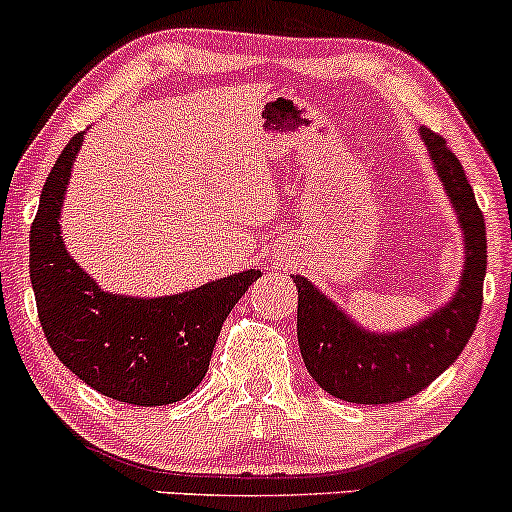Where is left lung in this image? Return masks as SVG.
<instances>
[{"instance_id":"8db88e82","label":"left lung","mask_w":512,"mask_h":512,"mask_svg":"<svg viewBox=\"0 0 512 512\" xmlns=\"http://www.w3.org/2000/svg\"><path fill=\"white\" fill-rule=\"evenodd\" d=\"M418 133L462 230V277L452 296L411 325L372 330L316 284L294 274L303 362L320 389L347 403H396L423 391L462 355L481 313L486 277L484 216L457 155L428 128L420 126Z\"/></svg>"}]
</instances>
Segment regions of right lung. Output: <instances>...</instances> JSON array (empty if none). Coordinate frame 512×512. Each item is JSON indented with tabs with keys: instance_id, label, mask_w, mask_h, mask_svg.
<instances>
[{
	"instance_id": "1",
	"label": "right lung",
	"mask_w": 512,
	"mask_h": 512,
	"mask_svg": "<svg viewBox=\"0 0 512 512\" xmlns=\"http://www.w3.org/2000/svg\"><path fill=\"white\" fill-rule=\"evenodd\" d=\"M84 136L77 133L55 160L31 226L28 267L43 333L72 374L114 401H182L206 376L223 320L262 272L243 269L170 296L101 289L67 252L60 226Z\"/></svg>"
}]
</instances>
